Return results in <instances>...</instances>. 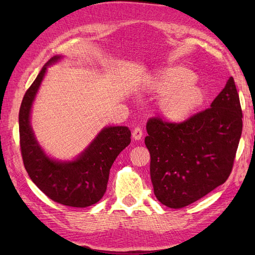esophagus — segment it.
Returning <instances> with one entry per match:
<instances>
[{
	"mask_svg": "<svg viewBox=\"0 0 255 255\" xmlns=\"http://www.w3.org/2000/svg\"><path fill=\"white\" fill-rule=\"evenodd\" d=\"M142 129L140 128V127H136L132 130V138L134 139V140H140L142 138Z\"/></svg>",
	"mask_w": 255,
	"mask_h": 255,
	"instance_id": "obj_1",
	"label": "esophagus"
}]
</instances>
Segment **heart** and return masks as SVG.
Here are the masks:
<instances>
[{
  "label": "heart",
  "instance_id": "heart-1",
  "mask_svg": "<svg viewBox=\"0 0 255 255\" xmlns=\"http://www.w3.org/2000/svg\"><path fill=\"white\" fill-rule=\"evenodd\" d=\"M196 80V74L184 67L169 68L151 80L150 90L162 96L160 112L167 122H185L203 105L205 93Z\"/></svg>",
  "mask_w": 255,
  "mask_h": 255
}]
</instances>
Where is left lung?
<instances>
[{"instance_id":"obj_1","label":"left lung","mask_w":255,"mask_h":255,"mask_svg":"<svg viewBox=\"0 0 255 255\" xmlns=\"http://www.w3.org/2000/svg\"><path fill=\"white\" fill-rule=\"evenodd\" d=\"M144 143L155 197L183 208L224 184L234 167L242 132V110L234 78L209 108L173 124L162 117L147 123Z\"/></svg>"}]
</instances>
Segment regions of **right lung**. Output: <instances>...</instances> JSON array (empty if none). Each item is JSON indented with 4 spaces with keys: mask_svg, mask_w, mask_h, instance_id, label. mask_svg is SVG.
<instances>
[{
    "mask_svg": "<svg viewBox=\"0 0 255 255\" xmlns=\"http://www.w3.org/2000/svg\"><path fill=\"white\" fill-rule=\"evenodd\" d=\"M59 59L60 56H55L45 64L21 101L18 115L20 152L31 181L46 196L69 207L84 208L104 196L111 167L117 155L130 143L131 132L124 126L107 127L75 161L57 162L48 158L34 137L29 115L47 66Z\"/></svg>",
    "mask_w": 255,
    "mask_h": 255,
    "instance_id": "right-lung-1",
    "label": "right lung"
}]
</instances>
